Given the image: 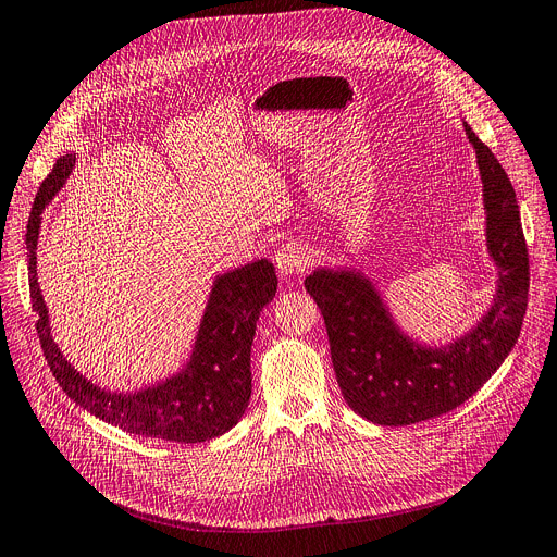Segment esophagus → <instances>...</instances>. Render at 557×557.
Returning <instances> with one entry per match:
<instances>
[{"instance_id":"1","label":"esophagus","mask_w":557,"mask_h":557,"mask_svg":"<svg viewBox=\"0 0 557 557\" xmlns=\"http://www.w3.org/2000/svg\"><path fill=\"white\" fill-rule=\"evenodd\" d=\"M274 263L281 274H294V272H304L308 265V251L301 243H285L276 249L274 253Z\"/></svg>"}]
</instances>
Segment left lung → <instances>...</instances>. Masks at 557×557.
<instances>
[{"mask_svg":"<svg viewBox=\"0 0 557 557\" xmlns=\"http://www.w3.org/2000/svg\"><path fill=\"white\" fill-rule=\"evenodd\" d=\"M482 178L486 249L497 287L486 314L444 346L401 330L376 283L363 270L317 268L306 289L317 301L346 404L379 425H410L440 417L473 397L516 346L527 314L529 253L506 171L463 122Z\"/></svg>","mask_w":557,"mask_h":557,"instance_id":"left-lung-1","label":"left lung"}]
</instances>
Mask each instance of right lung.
Returning a JSON list of instances; mask_svg holds the SVG:
<instances>
[{
    "mask_svg": "<svg viewBox=\"0 0 557 557\" xmlns=\"http://www.w3.org/2000/svg\"><path fill=\"white\" fill-rule=\"evenodd\" d=\"M75 153L62 156L41 183L28 219V287L37 312L41 350L60 388L87 412L138 437L196 444L225 435L247 410L251 397V341L256 321L276 294V272L268 259L213 278L207 306L185 366L134 393H113L77 372L51 334L49 308L37 283V240L41 213L64 187Z\"/></svg>",
    "mask_w": 557,
    "mask_h": 557,
    "instance_id": "right-lung-1",
    "label": "right lung"
}]
</instances>
